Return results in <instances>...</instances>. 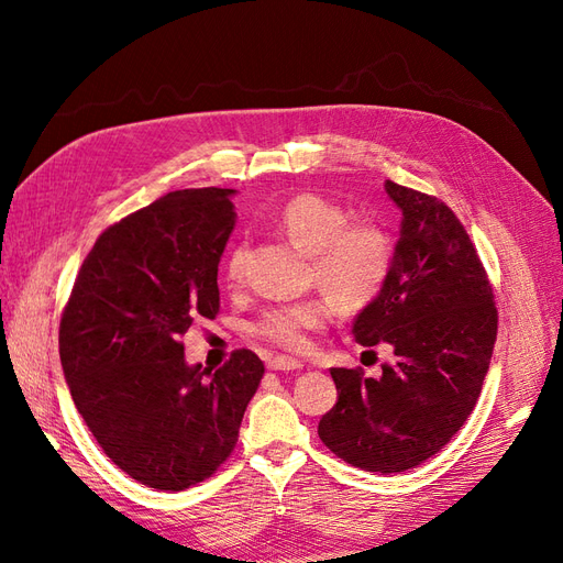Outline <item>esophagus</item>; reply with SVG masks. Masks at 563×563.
<instances>
[{"mask_svg":"<svg viewBox=\"0 0 563 563\" xmlns=\"http://www.w3.org/2000/svg\"><path fill=\"white\" fill-rule=\"evenodd\" d=\"M267 368L269 371H298V368H302V362L294 360V356L277 354V356H269Z\"/></svg>","mask_w":563,"mask_h":563,"instance_id":"esophagus-1","label":"esophagus"}]
</instances>
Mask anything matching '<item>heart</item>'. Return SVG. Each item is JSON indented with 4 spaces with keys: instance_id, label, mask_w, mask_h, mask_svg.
<instances>
[{
    "instance_id": "1",
    "label": "heart",
    "mask_w": 563,
    "mask_h": 563,
    "mask_svg": "<svg viewBox=\"0 0 563 563\" xmlns=\"http://www.w3.org/2000/svg\"><path fill=\"white\" fill-rule=\"evenodd\" d=\"M340 203L312 192L296 195L277 213V223L298 249L314 253V277L345 310H362L376 300L395 265L389 234L368 220L347 223ZM244 246H234L225 261V279L244 277ZM331 314L327 300L308 298L272 305L251 323V333L269 345L302 350L308 333L323 327Z\"/></svg>"
}]
</instances>
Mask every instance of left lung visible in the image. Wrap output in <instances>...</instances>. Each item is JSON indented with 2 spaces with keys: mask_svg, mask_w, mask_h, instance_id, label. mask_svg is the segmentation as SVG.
I'll return each instance as SVG.
<instances>
[{
  "mask_svg": "<svg viewBox=\"0 0 563 563\" xmlns=\"http://www.w3.org/2000/svg\"><path fill=\"white\" fill-rule=\"evenodd\" d=\"M401 209L395 265L383 294L354 319L364 347L387 343L395 362L380 378L331 368L338 401L319 439L366 472H406L463 428L498 335L493 288L467 230L444 201L387 180Z\"/></svg>",
  "mask_w": 563,
  "mask_h": 563,
  "instance_id": "obj_1",
  "label": "left lung"
}]
</instances>
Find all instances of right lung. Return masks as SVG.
<instances>
[{"mask_svg":"<svg viewBox=\"0 0 563 563\" xmlns=\"http://www.w3.org/2000/svg\"><path fill=\"white\" fill-rule=\"evenodd\" d=\"M234 190H176L110 225L81 263L60 317V364L100 449L131 479L185 490L234 451L265 373L234 350L216 373L187 366L183 335L220 310L218 263Z\"/></svg>","mask_w":563,"mask_h":563,"instance_id":"right-lung-1","label":"right lung"}]
</instances>
